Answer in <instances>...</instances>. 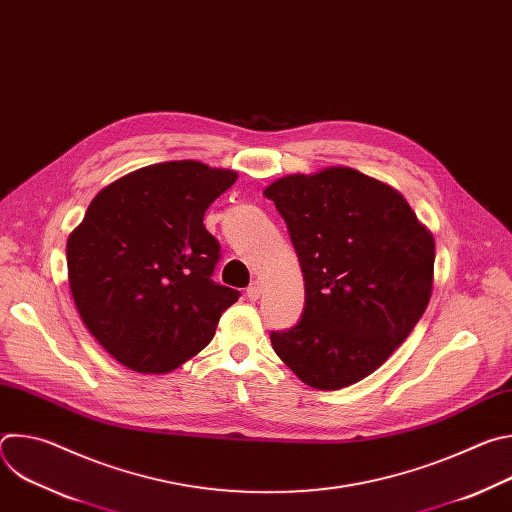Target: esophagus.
<instances>
[{
    "label": "esophagus",
    "mask_w": 512,
    "mask_h": 512,
    "mask_svg": "<svg viewBox=\"0 0 512 512\" xmlns=\"http://www.w3.org/2000/svg\"><path fill=\"white\" fill-rule=\"evenodd\" d=\"M259 296H261V283H259V281H253V283L247 287V298H249L251 302H255V300H259Z\"/></svg>",
    "instance_id": "obj_1"
}]
</instances>
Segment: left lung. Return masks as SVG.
<instances>
[{
    "mask_svg": "<svg viewBox=\"0 0 512 512\" xmlns=\"http://www.w3.org/2000/svg\"><path fill=\"white\" fill-rule=\"evenodd\" d=\"M263 194L287 225L306 285L302 320L271 332L273 350L314 389L358 383L423 316L433 235L395 188L352 168L291 174Z\"/></svg>",
    "mask_w": 512,
    "mask_h": 512,
    "instance_id": "obj_1",
    "label": "left lung"
}]
</instances>
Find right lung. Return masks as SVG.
<instances>
[{"label": "right lung", "instance_id": "right-lung-1", "mask_svg": "<svg viewBox=\"0 0 512 512\" xmlns=\"http://www.w3.org/2000/svg\"><path fill=\"white\" fill-rule=\"evenodd\" d=\"M237 172L162 162L105 186L66 243L72 300L97 342L127 369L170 373L214 336L239 291L212 281L221 245L206 208Z\"/></svg>", "mask_w": 512, "mask_h": 512}]
</instances>
